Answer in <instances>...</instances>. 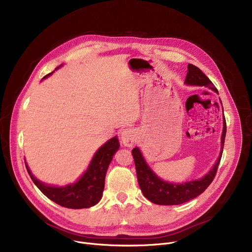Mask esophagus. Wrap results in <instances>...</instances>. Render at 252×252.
<instances>
[{
  "label": "esophagus",
  "mask_w": 252,
  "mask_h": 252,
  "mask_svg": "<svg viewBox=\"0 0 252 252\" xmlns=\"http://www.w3.org/2000/svg\"><path fill=\"white\" fill-rule=\"evenodd\" d=\"M135 137H136L135 129L128 127L123 130V133L121 135V140L126 147H131L135 143Z\"/></svg>",
  "instance_id": "34e87169"
}]
</instances>
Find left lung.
<instances>
[{"label":"left lung","instance_id":"8db88e82","mask_svg":"<svg viewBox=\"0 0 252 252\" xmlns=\"http://www.w3.org/2000/svg\"><path fill=\"white\" fill-rule=\"evenodd\" d=\"M185 84L190 86H201L207 87L215 91L219 94V91L211 83L210 79L193 64L188 65V72L186 79H185ZM227 126H226V119L223 116V126H222V134H221V147L220 156L218 158L217 162L215 163L214 167L211 168L208 174H206L203 178L195 181H190L183 184H176V183H168L160 178H158L153 170L149 167L147 162L145 161L144 157L138 147L131 150L133 154L136 171L138 177V183L143 192L144 196L147 198L148 200L155 204L159 205H178L182 204L187 201L194 199L195 197L199 196L203 193L206 188L209 186L210 183L214 181L217 170L220 161L223 144H224V137H226Z\"/></svg>","mask_w":252,"mask_h":252}]
</instances>
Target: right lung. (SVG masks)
<instances>
[{
    "label": "right lung",
    "instance_id": "1",
    "mask_svg": "<svg viewBox=\"0 0 252 252\" xmlns=\"http://www.w3.org/2000/svg\"><path fill=\"white\" fill-rule=\"evenodd\" d=\"M53 72L47 74L44 78L48 77ZM118 149L119 142L115 136L98 149L94 157H93L88 169L77 180V182L70 185H66V186L63 187L49 186V185L44 184L32 174L26 162L25 166L35 186L49 199L63 207L72 209L88 208L94 206L101 200L104 190L106 171L108 169L114 153Z\"/></svg>",
    "mask_w": 252,
    "mask_h": 252
}]
</instances>
